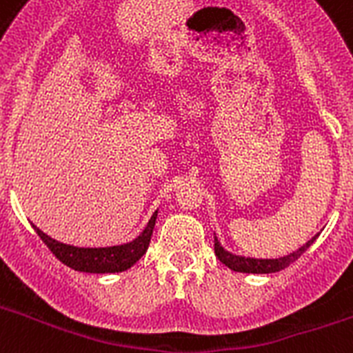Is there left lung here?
I'll list each match as a JSON object with an SVG mask.
<instances>
[{"label": "left lung", "instance_id": "8db88e82", "mask_svg": "<svg viewBox=\"0 0 353 353\" xmlns=\"http://www.w3.org/2000/svg\"><path fill=\"white\" fill-rule=\"evenodd\" d=\"M316 236L318 235H314L313 239L307 240V242H305L302 248H299L297 251L290 252V254H286V256L276 258V260H256V258H245V256H239V254H232V252L226 251V249L219 244L217 236L214 239V249H215V256L219 258V261H223L228 269L235 270V272L272 274V272H279V270L286 269L290 263L299 260V258L307 251V248H310L314 240H316Z\"/></svg>", "mask_w": 353, "mask_h": 353}]
</instances>
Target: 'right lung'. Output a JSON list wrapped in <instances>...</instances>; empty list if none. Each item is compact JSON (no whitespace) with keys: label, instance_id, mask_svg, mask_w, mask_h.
<instances>
[{"label":"right lung","instance_id":"1","mask_svg":"<svg viewBox=\"0 0 353 353\" xmlns=\"http://www.w3.org/2000/svg\"><path fill=\"white\" fill-rule=\"evenodd\" d=\"M155 219H157V212L150 217L145 230L132 242L111 245V248H76V245H68L51 239L42 230H39L35 224H33V228H35L40 239L43 240V244L51 249L52 254L70 269L90 274H113L130 269L145 254L150 245L152 232H154Z\"/></svg>","mask_w":353,"mask_h":353}]
</instances>
